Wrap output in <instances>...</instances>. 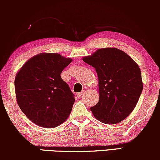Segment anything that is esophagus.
<instances>
[{
    "label": "esophagus",
    "mask_w": 160,
    "mask_h": 160,
    "mask_svg": "<svg viewBox=\"0 0 160 160\" xmlns=\"http://www.w3.org/2000/svg\"><path fill=\"white\" fill-rule=\"evenodd\" d=\"M82 93H83V92H79V93H77V95H76V96H77L78 98H80L81 96L82 95Z\"/></svg>",
    "instance_id": "esophagus-1"
}]
</instances>
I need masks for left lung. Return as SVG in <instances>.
<instances>
[{"instance_id": "1", "label": "left lung", "mask_w": 160, "mask_h": 160, "mask_svg": "<svg viewBox=\"0 0 160 160\" xmlns=\"http://www.w3.org/2000/svg\"><path fill=\"white\" fill-rule=\"evenodd\" d=\"M95 68L98 76L99 101L90 109L102 123L122 122L134 110L143 90L138 65L117 48H102L82 58Z\"/></svg>"}]
</instances>
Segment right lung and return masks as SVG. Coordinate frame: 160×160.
Segmentation results:
<instances>
[{"label":"right lung","mask_w":160,"mask_h":160,"mask_svg":"<svg viewBox=\"0 0 160 160\" xmlns=\"http://www.w3.org/2000/svg\"><path fill=\"white\" fill-rule=\"evenodd\" d=\"M72 62L58 53H41L17 72L14 88L22 111L37 125L54 128L69 117L74 95L60 74Z\"/></svg>","instance_id":"add662e5"}]
</instances>
